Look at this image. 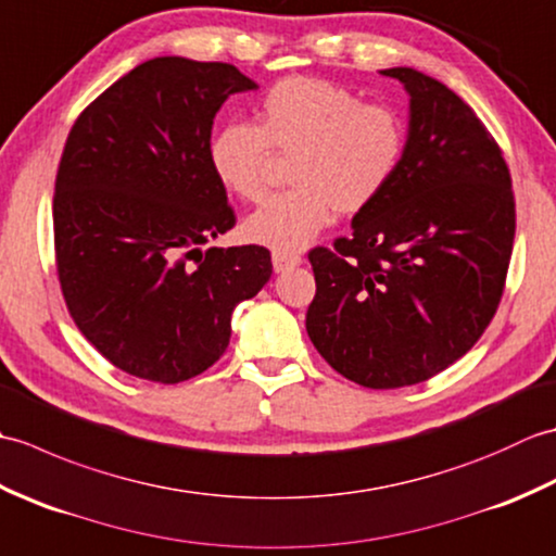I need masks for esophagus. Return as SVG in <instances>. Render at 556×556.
<instances>
[{
    "mask_svg": "<svg viewBox=\"0 0 556 556\" xmlns=\"http://www.w3.org/2000/svg\"><path fill=\"white\" fill-rule=\"evenodd\" d=\"M301 263L303 260L296 253H281V251L271 253V267H275V271H287L291 267H299Z\"/></svg>",
    "mask_w": 556,
    "mask_h": 556,
    "instance_id": "esophagus-1",
    "label": "esophagus"
}]
</instances>
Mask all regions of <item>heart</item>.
I'll return each instance as SVG.
<instances>
[{"label": "heart", "instance_id": "heart-1", "mask_svg": "<svg viewBox=\"0 0 556 556\" xmlns=\"http://www.w3.org/2000/svg\"><path fill=\"white\" fill-rule=\"evenodd\" d=\"M404 146V124L389 108L363 104L327 80L285 78L257 102L255 124L227 122L212 134L207 162L222 188L257 203L267 188L268 150L293 155V188L253 212L243 231L253 243L296 253L337 210H368L396 176Z\"/></svg>", "mask_w": 556, "mask_h": 556}]
</instances>
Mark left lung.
I'll use <instances>...</instances> for the list:
<instances>
[{"label": "left lung", "instance_id": "obj_1", "mask_svg": "<svg viewBox=\"0 0 556 556\" xmlns=\"http://www.w3.org/2000/svg\"><path fill=\"white\" fill-rule=\"evenodd\" d=\"M408 92L404 157L334 251L315 248L313 346L346 380L396 389L466 356L497 313L516 207L509 167L476 112L416 68L380 71Z\"/></svg>", "mask_w": 556, "mask_h": 556}]
</instances>
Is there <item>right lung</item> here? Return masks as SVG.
<instances>
[{
	"instance_id": "obj_1",
	"label": "right lung",
	"mask_w": 556,
	"mask_h": 556,
	"mask_svg": "<svg viewBox=\"0 0 556 556\" xmlns=\"http://www.w3.org/2000/svg\"><path fill=\"white\" fill-rule=\"evenodd\" d=\"M257 83L222 62L155 56L88 104L54 184V251L74 323L116 368L176 384L229 346L231 313L271 277L263 245H203L233 227L210 169L212 122Z\"/></svg>"
}]
</instances>
